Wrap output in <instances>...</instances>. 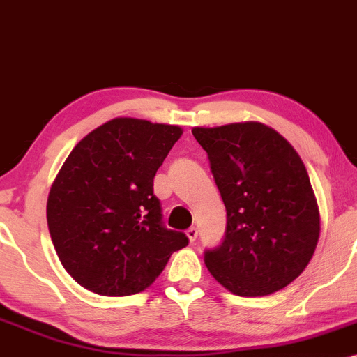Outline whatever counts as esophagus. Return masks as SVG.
Instances as JSON below:
<instances>
[{
	"label": "esophagus",
	"instance_id": "1",
	"mask_svg": "<svg viewBox=\"0 0 357 357\" xmlns=\"http://www.w3.org/2000/svg\"><path fill=\"white\" fill-rule=\"evenodd\" d=\"M197 236H199L197 227H189V229H187V238L190 239V243H194L195 239H197Z\"/></svg>",
	"mask_w": 357,
	"mask_h": 357
}]
</instances>
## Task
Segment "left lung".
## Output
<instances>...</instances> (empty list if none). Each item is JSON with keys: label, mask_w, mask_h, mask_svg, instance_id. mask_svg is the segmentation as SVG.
I'll list each match as a JSON object with an SVG mask.
<instances>
[{"label": "left lung", "mask_w": 357, "mask_h": 357, "mask_svg": "<svg viewBox=\"0 0 357 357\" xmlns=\"http://www.w3.org/2000/svg\"><path fill=\"white\" fill-rule=\"evenodd\" d=\"M206 150L227 222L207 270L241 297L282 290L305 270L319 241V207L294 146L261 123L194 128Z\"/></svg>", "instance_id": "obj_1"}]
</instances>
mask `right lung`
I'll return each instance as SVG.
<instances>
[{"mask_svg": "<svg viewBox=\"0 0 357 357\" xmlns=\"http://www.w3.org/2000/svg\"><path fill=\"white\" fill-rule=\"evenodd\" d=\"M182 135L178 126L116 118L75 145L47 202L60 263L87 290L125 297L155 282L189 244L163 224L153 178Z\"/></svg>", "mask_w": 357, "mask_h": 357, "instance_id": "1", "label": "right lung"}]
</instances>
